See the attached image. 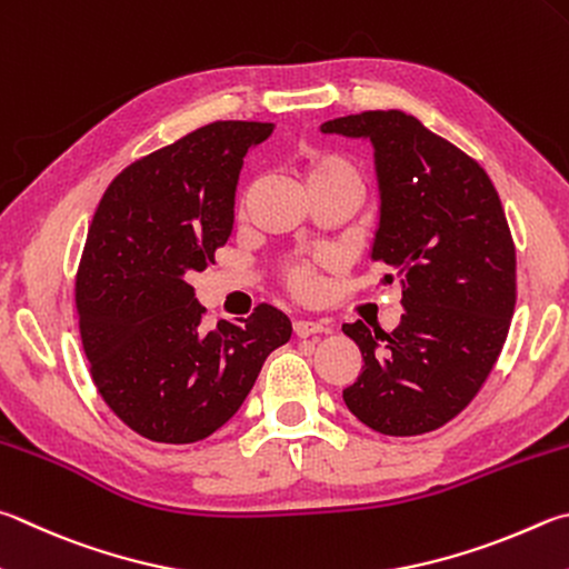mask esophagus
<instances>
[{"mask_svg": "<svg viewBox=\"0 0 569 569\" xmlns=\"http://www.w3.org/2000/svg\"><path fill=\"white\" fill-rule=\"evenodd\" d=\"M326 326L323 323H316V320H296L293 323V333L298 338H308V336H316V333H323Z\"/></svg>", "mask_w": 569, "mask_h": 569, "instance_id": "obj_1", "label": "esophagus"}]
</instances>
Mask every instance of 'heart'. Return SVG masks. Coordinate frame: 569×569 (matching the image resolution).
I'll return each instance as SVG.
<instances>
[{
    "label": "heart",
    "instance_id": "1",
    "mask_svg": "<svg viewBox=\"0 0 569 569\" xmlns=\"http://www.w3.org/2000/svg\"><path fill=\"white\" fill-rule=\"evenodd\" d=\"M298 173H301L306 191L320 189V186H346V189L363 193V179L358 169L348 159L338 157L330 151H308L298 161ZM333 256L320 253L311 261H291L283 266V281L288 291L298 298H311L318 288V273L333 266Z\"/></svg>",
    "mask_w": 569,
    "mask_h": 569
}]
</instances>
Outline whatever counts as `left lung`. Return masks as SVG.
<instances>
[{
	"label": "left lung",
	"mask_w": 569,
	"mask_h": 569,
	"mask_svg": "<svg viewBox=\"0 0 569 569\" xmlns=\"http://www.w3.org/2000/svg\"><path fill=\"white\" fill-rule=\"evenodd\" d=\"M323 133L370 139L380 221L370 258L398 278L396 330L346 323L363 370L343 400L383 436H422L468 408L498 360L515 313V243L488 173L406 111L326 121Z\"/></svg>",
	"instance_id": "left-lung-1"
}]
</instances>
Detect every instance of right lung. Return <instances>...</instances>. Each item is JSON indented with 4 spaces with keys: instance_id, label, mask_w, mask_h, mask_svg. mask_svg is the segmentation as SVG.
Listing matches in <instances>:
<instances>
[{
    "instance_id": "right-lung-1",
    "label": "right lung",
    "mask_w": 569,
    "mask_h": 569,
    "mask_svg": "<svg viewBox=\"0 0 569 569\" xmlns=\"http://www.w3.org/2000/svg\"><path fill=\"white\" fill-rule=\"evenodd\" d=\"M273 123L213 121L133 161L101 196L77 271L81 346L107 406L153 442L186 446L229 422L291 320L261 303L201 326L193 273L233 229L246 151Z\"/></svg>"
}]
</instances>
